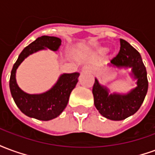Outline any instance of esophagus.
<instances>
[{
  "instance_id": "esophagus-1",
  "label": "esophagus",
  "mask_w": 155,
  "mask_h": 155,
  "mask_svg": "<svg viewBox=\"0 0 155 155\" xmlns=\"http://www.w3.org/2000/svg\"><path fill=\"white\" fill-rule=\"evenodd\" d=\"M83 70H84V71H89V70H91V67H90L89 65H85V66L83 67Z\"/></svg>"
}]
</instances>
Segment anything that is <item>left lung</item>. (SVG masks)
Listing matches in <instances>:
<instances>
[{
    "label": "left lung",
    "mask_w": 155,
    "mask_h": 155,
    "mask_svg": "<svg viewBox=\"0 0 155 155\" xmlns=\"http://www.w3.org/2000/svg\"><path fill=\"white\" fill-rule=\"evenodd\" d=\"M120 49L110 61L117 67H132L137 81V87L127 94H109L108 90L101 86L95 79L93 85L94 106L105 118L111 120H122L136 113L143 104L148 91L146 68L139 51L131 45L120 39Z\"/></svg>",
    "instance_id": "8db88e82"
}]
</instances>
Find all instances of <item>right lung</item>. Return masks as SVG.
Instances as JSON below:
<instances>
[{"mask_svg": "<svg viewBox=\"0 0 155 155\" xmlns=\"http://www.w3.org/2000/svg\"><path fill=\"white\" fill-rule=\"evenodd\" d=\"M61 45V39L54 36L38 37L21 51L13 65L10 77L11 93L17 107L27 116L44 121L59 116L66 107L71 91L77 84L79 73L62 74L53 88L41 94H26L16 84L15 71L25 58L45 48L57 51Z\"/></svg>", "mask_w": 155, "mask_h": 155, "instance_id": "right-lung-1", "label": "right lung"}]
</instances>
